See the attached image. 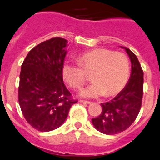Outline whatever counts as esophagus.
<instances>
[{
  "instance_id": "1",
  "label": "esophagus",
  "mask_w": 160,
  "mask_h": 160,
  "mask_svg": "<svg viewBox=\"0 0 160 160\" xmlns=\"http://www.w3.org/2000/svg\"><path fill=\"white\" fill-rule=\"evenodd\" d=\"M80 102H81L82 103H84V104H90V103H91L90 101H87V100H80Z\"/></svg>"
}]
</instances>
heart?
Masks as SVG:
<instances>
[{
    "mask_svg": "<svg viewBox=\"0 0 160 160\" xmlns=\"http://www.w3.org/2000/svg\"><path fill=\"white\" fill-rule=\"evenodd\" d=\"M78 65L67 62L62 67V75L68 85L81 89L86 82L85 74H91L94 83L82 90L84 98H98L118 94L126 85L129 76V62L122 52L107 48H96L78 57Z\"/></svg>",
    "mask_w": 160,
    "mask_h": 160,
    "instance_id": "b5f03b06",
    "label": "heart"
}]
</instances>
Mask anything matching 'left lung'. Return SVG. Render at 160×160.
Here are the masks:
<instances>
[{"label":"left lung","mask_w":160,"mask_h":160,"mask_svg":"<svg viewBox=\"0 0 160 160\" xmlns=\"http://www.w3.org/2000/svg\"><path fill=\"white\" fill-rule=\"evenodd\" d=\"M125 48L131 61V74L124 89L109 102L101 103L102 112L92 118L97 130L104 134H117L127 129L137 118L143 95V71L137 57Z\"/></svg>","instance_id":"left-lung-1"}]
</instances>
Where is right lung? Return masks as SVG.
Wrapping results in <instances>:
<instances>
[{
  "instance_id": "right-lung-1",
  "label": "right lung",
  "mask_w": 160,
  "mask_h": 160,
  "mask_svg": "<svg viewBox=\"0 0 160 160\" xmlns=\"http://www.w3.org/2000/svg\"><path fill=\"white\" fill-rule=\"evenodd\" d=\"M67 43L59 37L44 41L31 49L22 65L19 105L27 122L41 132L61 126L78 102L63 82Z\"/></svg>"
}]
</instances>
